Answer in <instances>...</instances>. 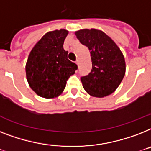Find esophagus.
Segmentation results:
<instances>
[{
	"instance_id": "esophagus-1",
	"label": "esophagus",
	"mask_w": 151,
	"mask_h": 151,
	"mask_svg": "<svg viewBox=\"0 0 151 151\" xmlns=\"http://www.w3.org/2000/svg\"><path fill=\"white\" fill-rule=\"evenodd\" d=\"M79 63H80V60H76V64L78 65V66H79Z\"/></svg>"
}]
</instances>
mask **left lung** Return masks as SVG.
Returning a JSON list of instances; mask_svg holds the SVG:
<instances>
[{
  "label": "left lung",
  "instance_id": "obj_1",
  "mask_svg": "<svg viewBox=\"0 0 151 151\" xmlns=\"http://www.w3.org/2000/svg\"><path fill=\"white\" fill-rule=\"evenodd\" d=\"M81 43L89 50L92 68L81 81L89 95L102 98L113 93L126 73L124 56L119 46L101 30L84 29L75 32Z\"/></svg>",
  "mask_w": 151,
  "mask_h": 151
}]
</instances>
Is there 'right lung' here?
Instances as JSON below:
<instances>
[{"mask_svg":"<svg viewBox=\"0 0 151 151\" xmlns=\"http://www.w3.org/2000/svg\"><path fill=\"white\" fill-rule=\"evenodd\" d=\"M69 32L66 29L46 32L29 53L25 65L26 79L39 96L53 99L63 93L67 79L78 66L67 59L63 42Z\"/></svg>","mask_w":151,"mask_h":151,"instance_id":"obj_1","label":"right lung"}]
</instances>
